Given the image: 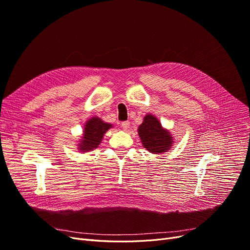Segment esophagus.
Masks as SVG:
<instances>
[{
  "instance_id": "34e87169",
  "label": "esophagus",
  "mask_w": 250,
  "mask_h": 250,
  "mask_svg": "<svg viewBox=\"0 0 250 250\" xmlns=\"http://www.w3.org/2000/svg\"><path fill=\"white\" fill-rule=\"evenodd\" d=\"M129 125H130L129 122H124V123H122V127H123L124 130H127V129L129 128Z\"/></svg>"
}]
</instances>
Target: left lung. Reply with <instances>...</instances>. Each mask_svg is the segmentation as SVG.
<instances>
[{
	"label": "left lung",
	"mask_w": 250,
	"mask_h": 250,
	"mask_svg": "<svg viewBox=\"0 0 250 250\" xmlns=\"http://www.w3.org/2000/svg\"><path fill=\"white\" fill-rule=\"evenodd\" d=\"M138 134L142 145L148 152L162 154L172 148L174 137L167 128H164L160 121L153 114H146L143 123L138 127Z\"/></svg>",
	"instance_id": "obj_1"
}]
</instances>
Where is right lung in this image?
<instances>
[{
  "instance_id": "add662e5",
  "label": "right lung",
  "mask_w": 250,
  "mask_h": 250,
  "mask_svg": "<svg viewBox=\"0 0 250 250\" xmlns=\"http://www.w3.org/2000/svg\"><path fill=\"white\" fill-rule=\"evenodd\" d=\"M113 125L105 123L100 117L93 116L85 123L83 128V135L77 144L78 150L81 153L93 151L100 145L104 135Z\"/></svg>"
}]
</instances>
